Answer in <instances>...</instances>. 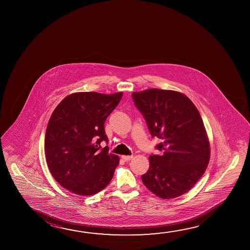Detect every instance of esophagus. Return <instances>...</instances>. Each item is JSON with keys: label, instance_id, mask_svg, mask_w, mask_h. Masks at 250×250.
Wrapping results in <instances>:
<instances>
[{"label": "esophagus", "instance_id": "esophagus-1", "mask_svg": "<svg viewBox=\"0 0 250 250\" xmlns=\"http://www.w3.org/2000/svg\"><path fill=\"white\" fill-rule=\"evenodd\" d=\"M132 158H133V156H122V159L125 161H130V160H132Z\"/></svg>", "mask_w": 250, "mask_h": 250}]
</instances>
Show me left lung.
Wrapping results in <instances>:
<instances>
[{"label": "left lung", "instance_id": "left-lung-1", "mask_svg": "<svg viewBox=\"0 0 250 250\" xmlns=\"http://www.w3.org/2000/svg\"><path fill=\"white\" fill-rule=\"evenodd\" d=\"M132 100L143 115L160 154H151L144 185L162 199L184 194L201 179L208 165L210 147L200 112L184 94L150 89L133 92Z\"/></svg>", "mask_w": 250, "mask_h": 250}]
</instances>
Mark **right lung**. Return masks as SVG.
I'll return each mask as SVG.
<instances>
[{"label": "right lung", "mask_w": 250, "mask_h": 250, "mask_svg": "<svg viewBox=\"0 0 250 250\" xmlns=\"http://www.w3.org/2000/svg\"><path fill=\"white\" fill-rule=\"evenodd\" d=\"M123 93L78 92L63 99L46 129V160L54 179L79 195H92L110 183L119 157L109 153L104 122Z\"/></svg>", "instance_id": "right-lung-1"}]
</instances>
